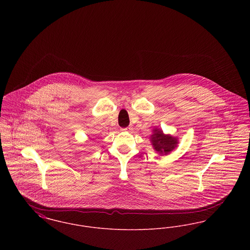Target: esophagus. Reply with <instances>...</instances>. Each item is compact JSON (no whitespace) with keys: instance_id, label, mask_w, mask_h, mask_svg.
I'll list each match as a JSON object with an SVG mask.
<instances>
[{"instance_id":"esophagus-1","label":"esophagus","mask_w":250,"mask_h":250,"mask_svg":"<svg viewBox=\"0 0 250 250\" xmlns=\"http://www.w3.org/2000/svg\"><path fill=\"white\" fill-rule=\"evenodd\" d=\"M132 130H133V128H132L131 126H127V127H125V128H122L123 132H131Z\"/></svg>"}]
</instances>
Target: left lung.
Segmentation results:
<instances>
[{"label":"left lung","instance_id":"obj_1","mask_svg":"<svg viewBox=\"0 0 250 250\" xmlns=\"http://www.w3.org/2000/svg\"><path fill=\"white\" fill-rule=\"evenodd\" d=\"M150 142L155 152L162 155H168L179 144L177 137H173L170 134H165L157 127L153 129V134L150 137Z\"/></svg>","mask_w":250,"mask_h":250}]
</instances>
